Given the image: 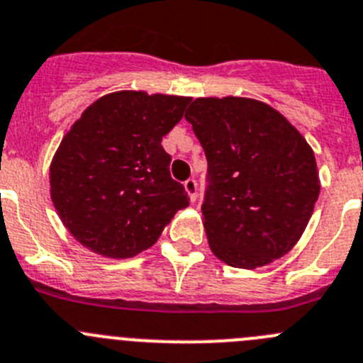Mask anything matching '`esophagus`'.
<instances>
[{"label": "esophagus", "mask_w": 363, "mask_h": 363, "mask_svg": "<svg viewBox=\"0 0 363 363\" xmlns=\"http://www.w3.org/2000/svg\"><path fill=\"white\" fill-rule=\"evenodd\" d=\"M184 189L188 191L189 199H191V202L197 201L199 197V191H197V181L195 179H188V181H184Z\"/></svg>", "instance_id": "1"}]
</instances>
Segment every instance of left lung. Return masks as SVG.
I'll return each mask as SVG.
<instances>
[{
    "label": "left lung",
    "mask_w": 363,
    "mask_h": 363,
    "mask_svg": "<svg viewBox=\"0 0 363 363\" xmlns=\"http://www.w3.org/2000/svg\"><path fill=\"white\" fill-rule=\"evenodd\" d=\"M184 118L208 159L202 215L216 258L256 269L284 256L319 199L306 140L270 105L250 98H197Z\"/></svg>",
    "instance_id": "8db88e82"
}]
</instances>
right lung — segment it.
I'll return each mask as SVG.
<instances>
[{
  "mask_svg": "<svg viewBox=\"0 0 363 363\" xmlns=\"http://www.w3.org/2000/svg\"><path fill=\"white\" fill-rule=\"evenodd\" d=\"M191 98L118 91L74 121L50 166L52 201L67 231L107 258H130L154 245L189 204L170 175L161 141Z\"/></svg>",
  "mask_w": 363,
  "mask_h": 363,
  "instance_id": "1",
  "label": "right lung"
}]
</instances>
